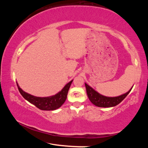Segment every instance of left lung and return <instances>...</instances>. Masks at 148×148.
<instances>
[{
	"label": "left lung",
	"instance_id": "left-lung-1",
	"mask_svg": "<svg viewBox=\"0 0 148 148\" xmlns=\"http://www.w3.org/2000/svg\"><path fill=\"white\" fill-rule=\"evenodd\" d=\"M85 85H86L87 94L89 101L95 106L101 108L113 107L119 104L128 95L132 88V87H131V89L128 92L120 95V96L109 97L104 96V95L99 93L98 92L95 91V89H92L91 87H90L86 83H85Z\"/></svg>",
	"mask_w": 148,
	"mask_h": 148
}]
</instances>
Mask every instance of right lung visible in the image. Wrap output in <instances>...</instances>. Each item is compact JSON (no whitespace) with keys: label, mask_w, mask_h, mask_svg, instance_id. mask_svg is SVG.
I'll use <instances>...</instances> for the list:
<instances>
[{"label":"right lung","mask_w":148,"mask_h":148,"mask_svg":"<svg viewBox=\"0 0 148 148\" xmlns=\"http://www.w3.org/2000/svg\"><path fill=\"white\" fill-rule=\"evenodd\" d=\"M73 79L66 84L61 91H59L58 93L53 95V96L47 97H35L31 94L27 93V92L23 91L20 87L18 84L17 83V86L18 87L19 91L21 95L23 96L25 99H26L27 101H29L30 103L34 104L38 108L42 110H55L58 109L64 104L67 97L69 90L71 85L72 84Z\"/></svg>","instance_id":"1"}]
</instances>
